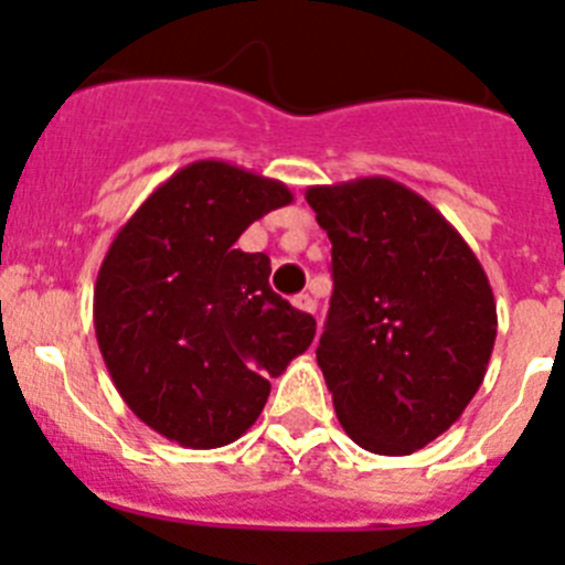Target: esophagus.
<instances>
[{"label": "esophagus", "instance_id": "esophagus-1", "mask_svg": "<svg viewBox=\"0 0 565 565\" xmlns=\"http://www.w3.org/2000/svg\"><path fill=\"white\" fill-rule=\"evenodd\" d=\"M294 302V308L297 310H302V313H317V299L310 297V294H297V297L291 299Z\"/></svg>", "mask_w": 565, "mask_h": 565}]
</instances>
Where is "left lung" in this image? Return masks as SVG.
Instances as JSON below:
<instances>
[{"label": "left lung", "mask_w": 565, "mask_h": 565, "mask_svg": "<svg viewBox=\"0 0 565 565\" xmlns=\"http://www.w3.org/2000/svg\"><path fill=\"white\" fill-rule=\"evenodd\" d=\"M328 232L333 297L317 361L344 431L406 457L462 417L493 353L482 263L423 195L386 175L305 193Z\"/></svg>", "instance_id": "1"}]
</instances>
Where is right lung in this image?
<instances>
[{
    "label": "right lung",
    "instance_id": "add662e5",
    "mask_svg": "<svg viewBox=\"0 0 565 565\" xmlns=\"http://www.w3.org/2000/svg\"><path fill=\"white\" fill-rule=\"evenodd\" d=\"M291 190L201 159L139 204L95 282V333L114 386L145 426L184 448H221L255 426L268 377L317 335L271 291V260L237 237Z\"/></svg>",
    "mask_w": 565,
    "mask_h": 565
}]
</instances>
